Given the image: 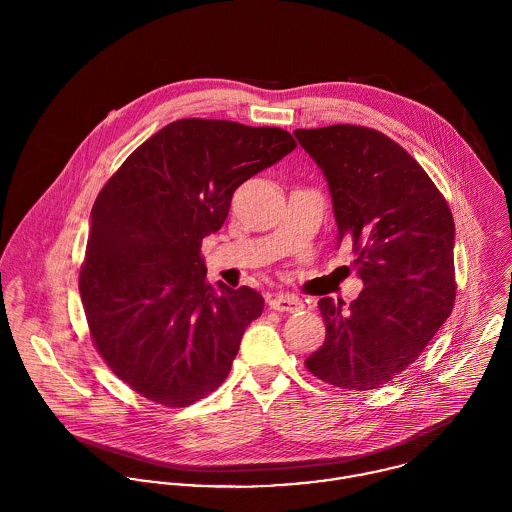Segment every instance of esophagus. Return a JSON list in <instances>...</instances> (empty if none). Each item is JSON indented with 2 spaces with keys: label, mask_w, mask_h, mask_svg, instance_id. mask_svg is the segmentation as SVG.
I'll return each mask as SVG.
<instances>
[{
  "label": "esophagus",
  "mask_w": 512,
  "mask_h": 512,
  "mask_svg": "<svg viewBox=\"0 0 512 512\" xmlns=\"http://www.w3.org/2000/svg\"><path fill=\"white\" fill-rule=\"evenodd\" d=\"M268 305H270V309H274V311L293 313V311H299V309H301V299H299V297H295V295H284V293H278V295L270 297Z\"/></svg>",
  "instance_id": "1"
}]
</instances>
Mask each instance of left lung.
I'll return each instance as SVG.
<instances>
[{
    "label": "left lung",
    "instance_id": "1",
    "mask_svg": "<svg viewBox=\"0 0 512 512\" xmlns=\"http://www.w3.org/2000/svg\"><path fill=\"white\" fill-rule=\"evenodd\" d=\"M323 171L343 240L353 244L365 290L319 299L325 343L305 359L323 382L372 390L428 347L455 303V224L422 165L378 130L335 124L295 130Z\"/></svg>",
    "mask_w": 512,
    "mask_h": 512
}]
</instances>
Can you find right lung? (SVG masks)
Segmentation results:
<instances>
[{"label":"right lung","mask_w":512,"mask_h":512,"mask_svg":"<svg viewBox=\"0 0 512 512\" xmlns=\"http://www.w3.org/2000/svg\"><path fill=\"white\" fill-rule=\"evenodd\" d=\"M295 146L282 128L185 118L130 153L98 193L80 299L96 351L147 400L189 406L228 376L264 297L211 286L201 244L234 191Z\"/></svg>","instance_id":"1"}]
</instances>
